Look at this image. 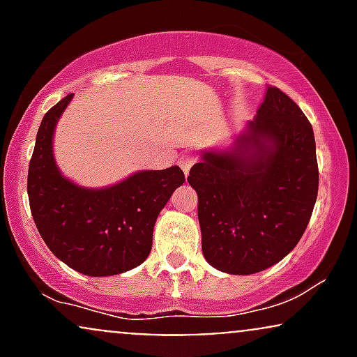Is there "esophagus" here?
<instances>
[{
    "mask_svg": "<svg viewBox=\"0 0 357 357\" xmlns=\"http://www.w3.org/2000/svg\"><path fill=\"white\" fill-rule=\"evenodd\" d=\"M195 162H196V155L192 154V153H190V151L183 153L181 155H179V159H178V165L181 166V169H183L184 174L190 173L191 166L195 165Z\"/></svg>",
    "mask_w": 357,
    "mask_h": 357,
    "instance_id": "34e87169",
    "label": "esophagus"
}]
</instances>
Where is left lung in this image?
<instances>
[{"label": "left lung", "mask_w": 357, "mask_h": 357, "mask_svg": "<svg viewBox=\"0 0 357 357\" xmlns=\"http://www.w3.org/2000/svg\"><path fill=\"white\" fill-rule=\"evenodd\" d=\"M188 183L198 192L208 264L231 275L261 272L292 252L312 216V126L289 96L268 87L243 132L227 149L202 153Z\"/></svg>", "instance_id": "obj_1"}]
</instances>
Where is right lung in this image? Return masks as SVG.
<instances>
[{"label": "right lung", "instance_id": "add662e5", "mask_svg": "<svg viewBox=\"0 0 357 357\" xmlns=\"http://www.w3.org/2000/svg\"><path fill=\"white\" fill-rule=\"evenodd\" d=\"M73 99L63 97L43 116L28 167V199L36 228L50 252L90 277L136 268L149 257L159 213L184 183L178 166L137 171L105 188L79 186L60 173L53 134Z\"/></svg>", "mask_w": 357, "mask_h": 357}]
</instances>
